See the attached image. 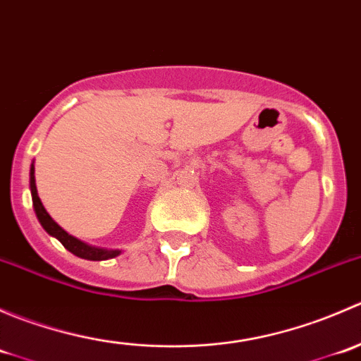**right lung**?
Returning <instances> with one entry per match:
<instances>
[{"label":"right lung","mask_w":361,"mask_h":361,"mask_svg":"<svg viewBox=\"0 0 361 361\" xmlns=\"http://www.w3.org/2000/svg\"><path fill=\"white\" fill-rule=\"evenodd\" d=\"M29 188H31L32 207H35V213L36 216H38L42 227L45 228L50 235L59 239L68 251H71V253L76 255V257L85 258V260H108V258H115L116 255H120V250H103V248H96V246L85 245V243H82L80 239L69 235L63 227H59V225L52 220V216L47 213V209L43 207V204L38 197V190H36V181H35V164H31V171H29Z\"/></svg>","instance_id":"1"}]
</instances>
